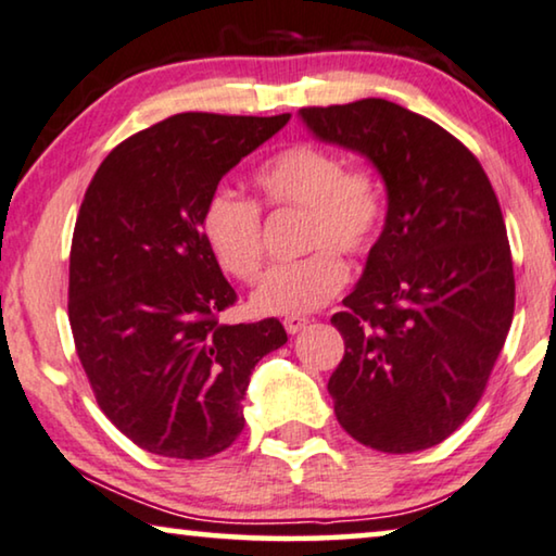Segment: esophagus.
Masks as SVG:
<instances>
[{
    "mask_svg": "<svg viewBox=\"0 0 556 556\" xmlns=\"http://www.w3.org/2000/svg\"><path fill=\"white\" fill-rule=\"evenodd\" d=\"M309 325V319L307 317H302V315H289V317H285V330L289 332V334H296L300 330H304V327Z\"/></svg>",
    "mask_w": 556,
    "mask_h": 556,
    "instance_id": "esophagus-1",
    "label": "esophagus"
}]
</instances>
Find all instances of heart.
<instances>
[{
	"label": "heart",
	"instance_id": "b5f03b06",
	"mask_svg": "<svg viewBox=\"0 0 556 556\" xmlns=\"http://www.w3.org/2000/svg\"><path fill=\"white\" fill-rule=\"evenodd\" d=\"M254 186L269 208L304 211V260L275 264L252 292L256 315H307L325 307L348 285L345 262L365 256L386 224V191L370 168H348L345 159L315 143L289 146L254 170ZM201 233L211 256L239 281L262 269V214L254 201L218 189L201 211Z\"/></svg>",
	"mask_w": 556,
	"mask_h": 556
}]
</instances>
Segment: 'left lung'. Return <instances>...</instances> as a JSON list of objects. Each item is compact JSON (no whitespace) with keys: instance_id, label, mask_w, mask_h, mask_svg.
<instances>
[{"instance_id":"left-lung-1","label":"left lung","mask_w":556,"mask_h":556,"mask_svg":"<svg viewBox=\"0 0 556 556\" xmlns=\"http://www.w3.org/2000/svg\"><path fill=\"white\" fill-rule=\"evenodd\" d=\"M325 143L365 155L388 191L386 226L332 315L345 340L327 390L340 426L382 453L448 438L481 401L514 317L502 206L476 155L441 125L365 98L302 108Z\"/></svg>"}]
</instances>
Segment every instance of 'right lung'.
Wrapping results in <instances>:
<instances>
[{"mask_svg": "<svg viewBox=\"0 0 556 556\" xmlns=\"http://www.w3.org/2000/svg\"><path fill=\"white\" fill-rule=\"evenodd\" d=\"M289 121L178 113L115 146L70 249L67 317L100 410L155 456L208 458L244 431L254 365L279 319L224 325L237 302L201 233L203 203Z\"/></svg>", "mask_w": 556, "mask_h": 556, "instance_id": "add662e5", "label": "right lung"}]
</instances>
